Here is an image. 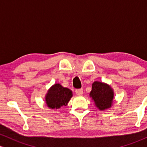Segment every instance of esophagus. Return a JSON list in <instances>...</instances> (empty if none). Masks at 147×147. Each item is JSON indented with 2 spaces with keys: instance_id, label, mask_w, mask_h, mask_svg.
Returning a JSON list of instances; mask_svg holds the SVG:
<instances>
[{
  "instance_id": "34e87169",
  "label": "esophagus",
  "mask_w": 147,
  "mask_h": 147,
  "mask_svg": "<svg viewBox=\"0 0 147 147\" xmlns=\"http://www.w3.org/2000/svg\"><path fill=\"white\" fill-rule=\"evenodd\" d=\"M75 92L77 95L81 96L83 94V90L82 89H77V90H76Z\"/></svg>"
}]
</instances>
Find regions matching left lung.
Wrapping results in <instances>:
<instances>
[{
  "instance_id": "8db88e82",
  "label": "left lung",
  "mask_w": 147,
  "mask_h": 147,
  "mask_svg": "<svg viewBox=\"0 0 147 147\" xmlns=\"http://www.w3.org/2000/svg\"><path fill=\"white\" fill-rule=\"evenodd\" d=\"M90 97L94 101L96 106L100 110H104L110 108L113 104L114 92L108 84L95 81L92 83Z\"/></svg>"
}]
</instances>
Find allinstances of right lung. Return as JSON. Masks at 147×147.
<instances>
[{
    "mask_svg": "<svg viewBox=\"0 0 147 147\" xmlns=\"http://www.w3.org/2000/svg\"><path fill=\"white\" fill-rule=\"evenodd\" d=\"M73 96L72 91L60 84L56 83L48 90L45 100L47 106L51 109H59L67 105Z\"/></svg>",
    "mask_w": 147,
    "mask_h": 147,
    "instance_id": "right-lung-1",
    "label": "right lung"
}]
</instances>
